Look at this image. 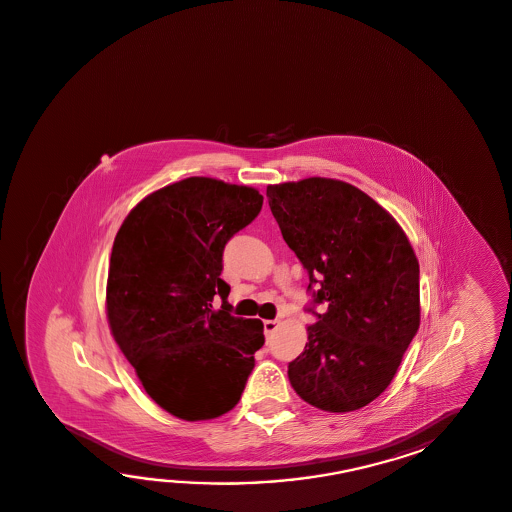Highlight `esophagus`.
Returning <instances> with one entry per match:
<instances>
[{
    "mask_svg": "<svg viewBox=\"0 0 512 512\" xmlns=\"http://www.w3.org/2000/svg\"><path fill=\"white\" fill-rule=\"evenodd\" d=\"M275 328H277V321H273V319H268V321H264V332H266V334H272Z\"/></svg>",
    "mask_w": 512,
    "mask_h": 512,
    "instance_id": "esophagus-1",
    "label": "esophagus"
}]
</instances>
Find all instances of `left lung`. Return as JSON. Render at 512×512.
Wrapping results in <instances>:
<instances>
[{
  "label": "left lung",
  "mask_w": 512,
  "mask_h": 512,
  "mask_svg": "<svg viewBox=\"0 0 512 512\" xmlns=\"http://www.w3.org/2000/svg\"><path fill=\"white\" fill-rule=\"evenodd\" d=\"M282 239L326 304L288 365L312 407L352 412L385 392L418 332L419 264L397 220L361 189L310 177L266 189Z\"/></svg>",
  "instance_id": "obj_1"
}]
</instances>
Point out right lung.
<instances>
[{
  "label": "right lung",
  "mask_w": 512,
  "mask_h": 512,
  "mask_svg": "<svg viewBox=\"0 0 512 512\" xmlns=\"http://www.w3.org/2000/svg\"><path fill=\"white\" fill-rule=\"evenodd\" d=\"M261 208L259 189L189 177L140 200L116 233L109 328L147 396L175 418L230 412L264 345V324L231 315L230 284L220 279L226 242Z\"/></svg>",
  "instance_id": "1"
}]
</instances>
